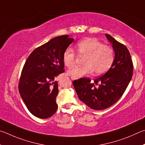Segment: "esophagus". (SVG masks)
<instances>
[{
    "label": "esophagus",
    "instance_id": "34e87169",
    "mask_svg": "<svg viewBox=\"0 0 145 145\" xmlns=\"http://www.w3.org/2000/svg\"><path fill=\"white\" fill-rule=\"evenodd\" d=\"M71 80H75V78L73 77H71Z\"/></svg>",
    "mask_w": 145,
    "mask_h": 145
}]
</instances>
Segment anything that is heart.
<instances>
[{
    "label": "heart",
    "instance_id": "1",
    "mask_svg": "<svg viewBox=\"0 0 145 145\" xmlns=\"http://www.w3.org/2000/svg\"><path fill=\"white\" fill-rule=\"evenodd\" d=\"M76 49L80 57H85L83 66H76L68 71V74L78 79L93 71L95 75H102L110 69L115 60L113 49L93 38L78 42ZM76 59L74 50L67 48L63 54V62L68 68L74 67Z\"/></svg>",
    "mask_w": 145,
    "mask_h": 145
}]
</instances>
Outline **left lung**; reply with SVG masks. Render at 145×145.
<instances>
[{
    "label": "left lung",
    "instance_id": "1",
    "mask_svg": "<svg viewBox=\"0 0 145 145\" xmlns=\"http://www.w3.org/2000/svg\"><path fill=\"white\" fill-rule=\"evenodd\" d=\"M106 36L112 43L115 53L110 69L93 81L82 78L72 82L80 101L95 110H105L117 102L133 74V64L127 48L110 35L106 34Z\"/></svg>",
    "mask_w": 145,
    "mask_h": 145
}]
</instances>
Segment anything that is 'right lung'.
<instances>
[{"label":"right lung","mask_w":145,"mask_h":145,"mask_svg":"<svg viewBox=\"0 0 145 145\" xmlns=\"http://www.w3.org/2000/svg\"><path fill=\"white\" fill-rule=\"evenodd\" d=\"M73 40L68 35L53 38L35 48L25 63L18 90L28 110L37 118H49L57 110L58 88L55 80L64 72L63 54Z\"/></svg>","instance_id":"right-lung-1"}]
</instances>
